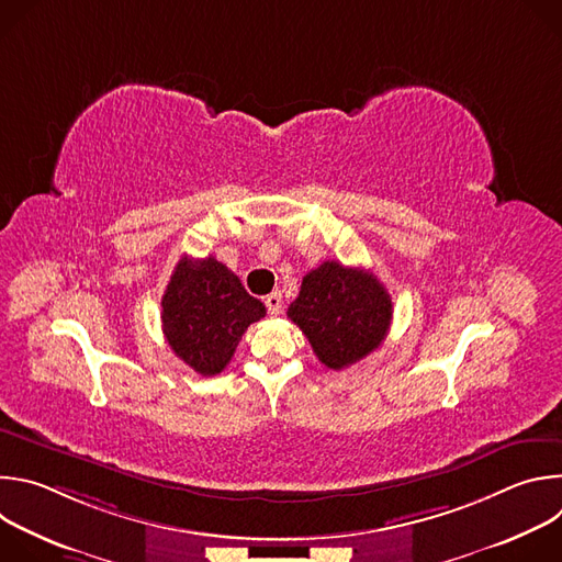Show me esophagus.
Masks as SVG:
<instances>
[{"instance_id":"esophagus-1","label":"esophagus","mask_w":562,"mask_h":562,"mask_svg":"<svg viewBox=\"0 0 562 562\" xmlns=\"http://www.w3.org/2000/svg\"><path fill=\"white\" fill-rule=\"evenodd\" d=\"M265 304H267V308H269V313H271V315H280V313H282V308H284L282 293H280V291L271 293V295L265 300Z\"/></svg>"}]
</instances>
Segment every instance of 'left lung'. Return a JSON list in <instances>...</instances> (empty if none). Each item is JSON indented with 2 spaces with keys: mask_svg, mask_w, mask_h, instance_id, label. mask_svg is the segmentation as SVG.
<instances>
[{
  "mask_svg": "<svg viewBox=\"0 0 562 562\" xmlns=\"http://www.w3.org/2000/svg\"><path fill=\"white\" fill-rule=\"evenodd\" d=\"M391 306L384 284L371 271L327 260L302 278L286 315L308 338L317 360L340 371L382 345Z\"/></svg>",
  "mask_w": 562,
  "mask_h": 562,
  "instance_id": "8db88e82",
  "label": "left lung"
}]
</instances>
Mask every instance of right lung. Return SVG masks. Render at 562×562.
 <instances>
[{
  "mask_svg": "<svg viewBox=\"0 0 562 562\" xmlns=\"http://www.w3.org/2000/svg\"><path fill=\"white\" fill-rule=\"evenodd\" d=\"M265 315V304L213 256L182 258L162 297L165 338L200 375L224 371L245 331Z\"/></svg>",
  "mask_w": 562,
  "mask_h": 562,
  "instance_id": "add662e5",
  "label": "right lung"
}]
</instances>
